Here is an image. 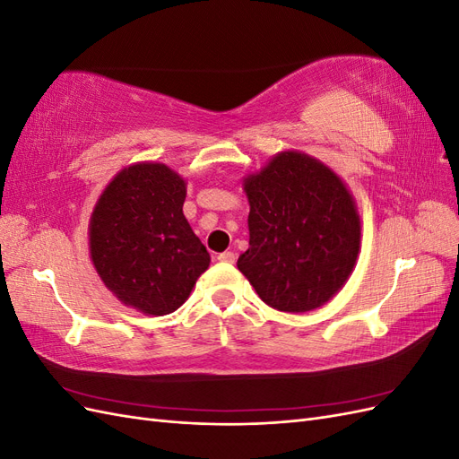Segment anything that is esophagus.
I'll return each mask as SVG.
<instances>
[{"label":"esophagus","instance_id":"34e87169","mask_svg":"<svg viewBox=\"0 0 459 459\" xmlns=\"http://www.w3.org/2000/svg\"><path fill=\"white\" fill-rule=\"evenodd\" d=\"M235 253H231V251H226V253H221V255H218V260L220 262H228V264H233L235 262Z\"/></svg>","mask_w":459,"mask_h":459}]
</instances>
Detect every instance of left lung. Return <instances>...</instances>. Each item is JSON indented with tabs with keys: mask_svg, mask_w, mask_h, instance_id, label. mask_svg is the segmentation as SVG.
I'll return each instance as SVG.
<instances>
[{
	"mask_svg": "<svg viewBox=\"0 0 459 459\" xmlns=\"http://www.w3.org/2000/svg\"><path fill=\"white\" fill-rule=\"evenodd\" d=\"M248 248L238 268L268 307L310 312L335 297L359 253V216L342 179L299 151H283L243 179Z\"/></svg>",
	"mask_w": 459,
	"mask_h": 459,
	"instance_id": "left-lung-1",
	"label": "left lung"
}]
</instances>
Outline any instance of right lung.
<instances>
[{"mask_svg":"<svg viewBox=\"0 0 459 459\" xmlns=\"http://www.w3.org/2000/svg\"><path fill=\"white\" fill-rule=\"evenodd\" d=\"M186 179L160 162L120 170L97 199L90 255L105 287L122 304L164 316L187 300L211 264L184 216Z\"/></svg>","mask_w":459,"mask_h":459,"instance_id":"right-lung-1","label":"right lung"}]
</instances>
